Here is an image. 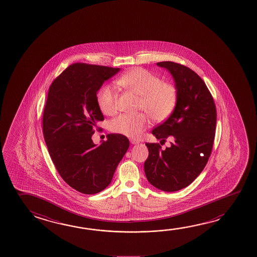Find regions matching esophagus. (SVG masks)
Masks as SVG:
<instances>
[{"label": "esophagus", "instance_id": "34e87169", "mask_svg": "<svg viewBox=\"0 0 257 257\" xmlns=\"http://www.w3.org/2000/svg\"><path fill=\"white\" fill-rule=\"evenodd\" d=\"M130 142H131V144H138L140 143V142H139V141H138V140H135V139H131Z\"/></svg>", "mask_w": 257, "mask_h": 257}]
</instances>
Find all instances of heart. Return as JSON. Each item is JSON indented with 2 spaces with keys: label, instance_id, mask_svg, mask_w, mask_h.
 I'll return each mask as SVG.
<instances>
[{
  "label": "heart",
  "instance_id": "b5f03b06",
  "mask_svg": "<svg viewBox=\"0 0 257 257\" xmlns=\"http://www.w3.org/2000/svg\"><path fill=\"white\" fill-rule=\"evenodd\" d=\"M117 85L138 95V107L155 122L166 120L178 102V89L173 84L162 82L161 77L144 68L131 69L118 79ZM116 98L117 90L114 86H101L96 94V103L101 112L113 114L116 108ZM148 125L146 113H122L113 119L110 127L113 133L136 138Z\"/></svg>",
  "mask_w": 257,
  "mask_h": 257
}]
</instances>
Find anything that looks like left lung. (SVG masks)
Returning a JSON list of instances; mask_svg holds the SVG:
<instances>
[{
    "label": "left lung",
    "mask_w": 257,
    "mask_h": 257,
    "mask_svg": "<svg viewBox=\"0 0 257 257\" xmlns=\"http://www.w3.org/2000/svg\"><path fill=\"white\" fill-rule=\"evenodd\" d=\"M157 66L171 73L178 102L170 117L152 132L158 140L172 139L171 146L162 150L159 144L147 143L144 171L155 188L173 192L193 182L207 164L215 138L216 105L206 84L193 70L171 61Z\"/></svg>",
    "instance_id": "1"
}]
</instances>
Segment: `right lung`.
I'll return each instance as SVG.
<instances>
[{"instance_id": "1", "label": "right lung", "mask_w": 257, "mask_h": 257, "mask_svg": "<svg viewBox=\"0 0 257 257\" xmlns=\"http://www.w3.org/2000/svg\"><path fill=\"white\" fill-rule=\"evenodd\" d=\"M119 71L73 64L49 89L42 119L44 140L59 175L83 194L98 193L111 183L130 145L126 136L119 134L107 135V141L100 145L92 140L96 123L104 120L96 94Z\"/></svg>"}]
</instances>
